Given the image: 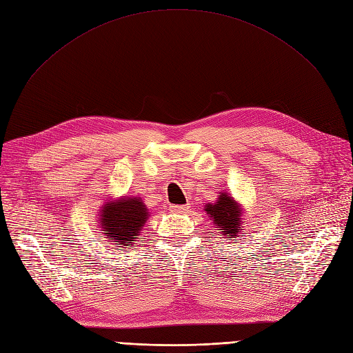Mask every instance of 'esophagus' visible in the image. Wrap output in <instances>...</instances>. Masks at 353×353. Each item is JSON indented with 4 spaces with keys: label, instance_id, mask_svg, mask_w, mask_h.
Returning <instances> with one entry per match:
<instances>
[{
    "label": "esophagus",
    "instance_id": "1",
    "mask_svg": "<svg viewBox=\"0 0 353 353\" xmlns=\"http://www.w3.org/2000/svg\"><path fill=\"white\" fill-rule=\"evenodd\" d=\"M189 208H190L189 205H172L170 210L174 213H183V212H186Z\"/></svg>",
    "mask_w": 353,
    "mask_h": 353
}]
</instances>
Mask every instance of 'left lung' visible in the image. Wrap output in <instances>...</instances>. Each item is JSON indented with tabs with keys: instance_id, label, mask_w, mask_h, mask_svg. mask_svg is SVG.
<instances>
[{
	"instance_id": "obj_1",
	"label": "left lung",
	"mask_w": 353,
	"mask_h": 353,
	"mask_svg": "<svg viewBox=\"0 0 353 353\" xmlns=\"http://www.w3.org/2000/svg\"><path fill=\"white\" fill-rule=\"evenodd\" d=\"M205 210L210 221H213V225L218 228L221 235L235 238L241 234V226L243 223L242 209L231 194L221 192L218 201L214 203H208Z\"/></svg>"
}]
</instances>
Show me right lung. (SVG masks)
<instances>
[{
    "instance_id": "1",
    "label": "right lung",
    "mask_w": 353,
    "mask_h": 353,
    "mask_svg": "<svg viewBox=\"0 0 353 353\" xmlns=\"http://www.w3.org/2000/svg\"><path fill=\"white\" fill-rule=\"evenodd\" d=\"M99 228L103 236L115 247H131L141 234L150 212L141 197L122 196L115 202H106L99 210Z\"/></svg>"
}]
</instances>
